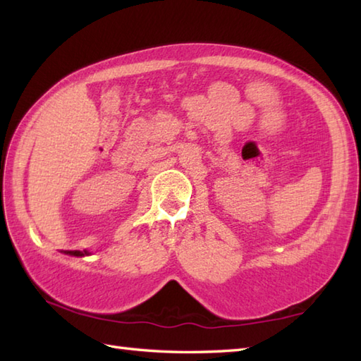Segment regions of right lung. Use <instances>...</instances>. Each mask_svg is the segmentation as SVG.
Wrapping results in <instances>:
<instances>
[{"instance_id":"right-lung-1","label":"right lung","mask_w":361,"mask_h":361,"mask_svg":"<svg viewBox=\"0 0 361 361\" xmlns=\"http://www.w3.org/2000/svg\"><path fill=\"white\" fill-rule=\"evenodd\" d=\"M65 252H66V255L78 256V257H82V256H87L88 255V251H85V250H83V251H78V250H75V251H65Z\"/></svg>"}]
</instances>
